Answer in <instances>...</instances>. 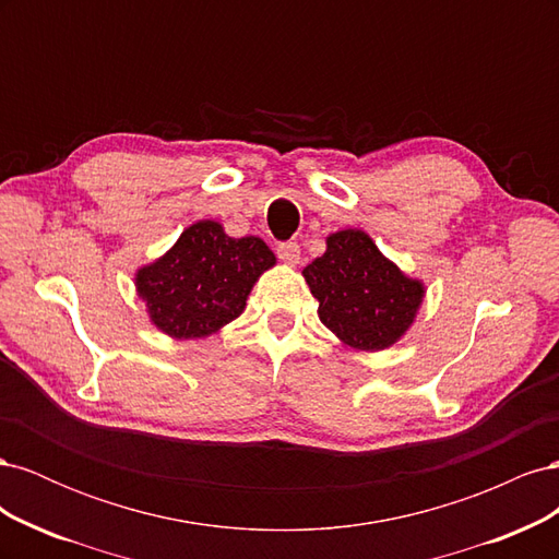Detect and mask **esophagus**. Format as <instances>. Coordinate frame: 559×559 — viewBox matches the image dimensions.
Returning <instances> with one entry per match:
<instances>
[{"mask_svg": "<svg viewBox=\"0 0 559 559\" xmlns=\"http://www.w3.org/2000/svg\"><path fill=\"white\" fill-rule=\"evenodd\" d=\"M277 257L286 265H296L300 261V247L296 242H280L277 245Z\"/></svg>", "mask_w": 559, "mask_h": 559, "instance_id": "obj_1", "label": "esophagus"}]
</instances>
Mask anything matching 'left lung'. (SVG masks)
I'll return each mask as SVG.
<instances>
[{
	"instance_id": "1",
	"label": "left lung",
	"mask_w": 559,
	"mask_h": 559,
	"mask_svg": "<svg viewBox=\"0 0 559 559\" xmlns=\"http://www.w3.org/2000/svg\"><path fill=\"white\" fill-rule=\"evenodd\" d=\"M302 277L319 300V319L354 349L378 352L408 331L425 286L386 261L364 230H337L326 238L324 257Z\"/></svg>"
}]
</instances>
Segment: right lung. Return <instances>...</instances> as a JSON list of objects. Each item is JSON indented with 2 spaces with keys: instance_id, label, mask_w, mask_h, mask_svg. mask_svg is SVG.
<instances>
[{
  "instance_id": "add662e5",
  "label": "right lung",
  "mask_w": 559,
  "mask_h": 559,
  "mask_svg": "<svg viewBox=\"0 0 559 559\" xmlns=\"http://www.w3.org/2000/svg\"><path fill=\"white\" fill-rule=\"evenodd\" d=\"M275 253L261 238H228L222 224L198 222L134 284L154 324L179 341L205 337L245 310V300Z\"/></svg>"
}]
</instances>
